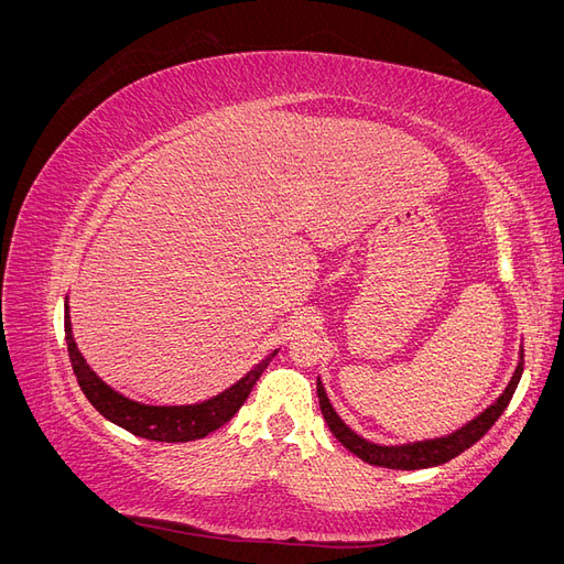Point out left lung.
<instances>
[{"instance_id": "8db88e82", "label": "left lung", "mask_w": 564, "mask_h": 564, "mask_svg": "<svg viewBox=\"0 0 564 564\" xmlns=\"http://www.w3.org/2000/svg\"><path fill=\"white\" fill-rule=\"evenodd\" d=\"M522 369H524V350H520V362L516 367L513 379H510V383L506 386V390L501 392L499 400L489 404L480 416H475L470 423H466L464 429H458L456 433L445 435V437L412 442V445H398V447L373 445V442L352 433L348 425L340 421L338 414L334 412V406L327 398V392H324V386H322L319 379H317V398H319L322 416H324V421H327L329 431L336 435L340 445L350 449L355 456H360L362 460H367V464H371V466L395 468V470H419V468H431V466L447 464V460H452L460 452H466L468 447H473L475 442L480 440L503 414V409L508 406L510 398H513V392L520 383Z\"/></svg>"}]
</instances>
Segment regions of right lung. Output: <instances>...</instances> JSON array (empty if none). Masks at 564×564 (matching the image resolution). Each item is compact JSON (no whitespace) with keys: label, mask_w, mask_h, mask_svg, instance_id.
I'll list each match as a JSON object with an SVG mask.
<instances>
[{"label":"right lung","mask_w":564,"mask_h":564,"mask_svg":"<svg viewBox=\"0 0 564 564\" xmlns=\"http://www.w3.org/2000/svg\"><path fill=\"white\" fill-rule=\"evenodd\" d=\"M65 340H67V355H70L77 383L84 395H87V400L108 421L122 425L124 431L133 435L155 440V442H191V440L207 437L209 433L220 429V425L228 423L237 414V409L245 404L253 383L259 381V377L265 371L272 357L278 355V350L270 352L265 360H261L251 371H247V377H242L235 386H230L228 390H224L220 395L212 400H204L199 404H183V406H152V404H141L119 395L117 390H112L110 386L100 381L91 371V367L84 362V357L77 350V344L73 338L67 303H65Z\"/></svg>","instance_id":"obj_1"}]
</instances>
